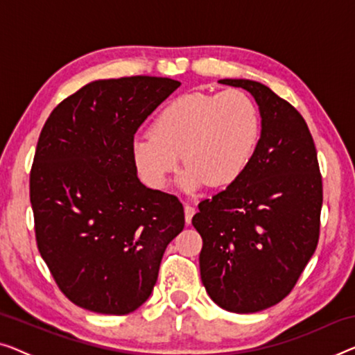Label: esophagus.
I'll return each mask as SVG.
<instances>
[{"mask_svg":"<svg viewBox=\"0 0 355 355\" xmlns=\"http://www.w3.org/2000/svg\"><path fill=\"white\" fill-rule=\"evenodd\" d=\"M194 214H196V209L193 207V205H189V204H184V221H187L188 225L191 223V220H193Z\"/></svg>","mask_w":355,"mask_h":355,"instance_id":"1","label":"esophagus"}]
</instances>
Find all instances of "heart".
<instances>
[{"label": "heart", "instance_id": "heart-1", "mask_svg": "<svg viewBox=\"0 0 355 355\" xmlns=\"http://www.w3.org/2000/svg\"><path fill=\"white\" fill-rule=\"evenodd\" d=\"M261 134L257 103L241 89L221 92H188L157 111L151 134L130 144L132 162L150 188H166L180 162L183 191L204 184L223 188L236 183L255 157Z\"/></svg>", "mask_w": 355, "mask_h": 355}]
</instances>
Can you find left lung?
<instances>
[{
    "mask_svg": "<svg viewBox=\"0 0 355 355\" xmlns=\"http://www.w3.org/2000/svg\"><path fill=\"white\" fill-rule=\"evenodd\" d=\"M258 103L261 135L247 172L199 204L200 279L220 308L250 314L277 304L314 255L322 177L308 124L292 105L250 79H220Z\"/></svg>",
    "mask_w": 355,
    "mask_h": 355,
    "instance_id": "obj_1",
    "label": "left lung"
}]
</instances>
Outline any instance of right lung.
<instances>
[{
	"label": "right lung",
	"mask_w": 355,
	"mask_h": 355,
	"mask_svg": "<svg viewBox=\"0 0 355 355\" xmlns=\"http://www.w3.org/2000/svg\"><path fill=\"white\" fill-rule=\"evenodd\" d=\"M178 87L171 78L98 79L42 127L30 173L36 244L79 308L111 315L140 308L183 230L182 202L146 188L130 156L137 129Z\"/></svg>",
	"instance_id": "obj_1"
}]
</instances>
